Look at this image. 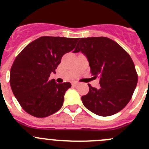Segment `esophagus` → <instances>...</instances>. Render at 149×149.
Returning a JSON list of instances; mask_svg holds the SVG:
<instances>
[{
  "label": "esophagus",
  "mask_w": 149,
  "mask_h": 149,
  "mask_svg": "<svg viewBox=\"0 0 149 149\" xmlns=\"http://www.w3.org/2000/svg\"><path fill=\"white\" fill-rule=\"evenodd\" d=\"M72 85L73 86H76L77 85V82H72Z\"/></svg>",
  "instance_id": "34e87169"
}]
</instances>
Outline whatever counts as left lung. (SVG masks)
Returning a JSON list of instances; mask_svg holds the SVG:
<instances>
[{
	"mask_svg": "<svg viewBox=\"0 0 149 149\" xmlns=\"http://www.w3.org/2000/svg\"><path fill=\"white\" fill-rule=\"evenodd\" d=\"M86 56L91 73L99 77V89L88 84L81 97L86 108L101 116L117 113L127 104L137 84L138 76L130 55L107 37L81 38L73 53Z\"/></svg>",
	"mask_w": 149,
	"mask_h": 149,
	"instance_id": "left-lung-1",
	"label": "left lung"
}]
</instances>
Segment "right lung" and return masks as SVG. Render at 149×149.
<instances>
[{"label": "right lung", "instance_id": "obj_1", "mask_svg": "<svg viewBox=\"0 0 149 149\" xmlns=\"http://www.w3.org/2000/svg\"><path fill=\"white\" fill-rule=\"evenodd\" d=\"M79 38L42 36L27 45L16 56L10 70L12 91L24 110L44 118L62 107L64 95L72 86L69 82L50 81L51 72L62 56L74 48Z\"/></svg>", "mask_w": 149, "mask_h": 149}]
</instances>
